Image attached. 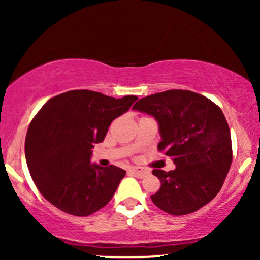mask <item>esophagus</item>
Wrapping results in <instances>:
<instances>
[{"instance_id":"1","label":"esophagus","mask_w":260,"mask_h":260,"mask_svg":"<svg viewBox=\"0 0 260 260\" xmlns=\"http://www.w3.org/2000/svg\"><path fill=\"white\" fill-rule=\"evenodd\" d=\"M131 172L138 178H143L144 176H147L149 174V170L147 169H142V168H132L131 169Z\"/></svg>"}]
</instances>
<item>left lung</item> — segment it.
<instances>
[{
  "mask_svg": "<svg viewBox=\"0 0 260 260\" xmlns=\"http://www.w3.org/2000/svg\"><path fill=\"white\" fill-rule=\"evenodd\" d=\"M133 110L157 121V149L176 165L169 172L153 170L161 182L151 196L154 204L171 215H186L215 198L232 162L231 134L221 109L194 91L174 89L143 98Z\"/></svg>",
  "mask_w": 260,
  "mask_h": 260,
  "instance_id": "left-lung-1",
  "label": "left lung"
}]
</instances>
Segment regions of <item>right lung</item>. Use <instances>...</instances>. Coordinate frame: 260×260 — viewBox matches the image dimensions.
Here are the masks:
<instances>
[{
  "mask_svg": "<svg viewBox=\"0 0 260 260\" xmlns=\"http://www.w3.org/2000/svg\"><path fill=\"white\" fill-rule=\"evenodd\" d=\"M137 99L134 95L115 99L98 91L71 90L41 107L26 132L25 159L46 201L76 216L91 215L111 201L126 171L91 164V149Z\"/></svg>",
  "mask_w": 260,
  "mask_h": 260,
  "instance_id": "add662e5",
  "label": "right lung"
}]
</instances>
